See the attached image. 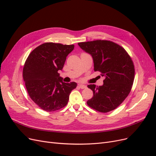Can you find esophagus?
Here are the masks:
<instances>
[{"mask_svg": "<svg viewBox=\"0 0 156 156\" xmlns=\"http://www.w3.org/2000/svg\"><path fill=\"white\" fill-rule=\"evenodd\" d=\"M78 87L80 88H81V89H84V88H87L86 85H84V84H79V85H78Z\"/></svg>", "mask_w": 156, "mask_h": 156, "instance_id": "obj_1", "label": "esophagus"}]
</instances>
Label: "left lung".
<instances>
[{"mask_svg": "<svg viewBox=\"0 0 156 156\" xmlns=\"http://www.w3.org/2000/svg\"><path fill=\"white\" fill-rule=\"evenodd\" d=\"M78 45L92 55L94 71L105 77L102 86L88 85L93 91V97L87 101V105L101 112L115 109L131 90L135 77L133 60L122 46L111 41L100 40Z\"/></svg>", "mask_w": 156, "mask_h": 156, "instance_id": "1", "label": "left lung"}]
</instances>
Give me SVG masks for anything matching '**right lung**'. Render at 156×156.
Segmentation results:
<instances>
[{
  "label": "right lung",
  "instance_id": "obj_1",
  "mask_svg": "<svg viewBox=\"0 0 156 156\" xmlns=\"http://www.w3.org/2000/svg\"><path fill=\"white\" fill-rule=\"evenodd\" d=\"M74 45L47 42L29 54L23 69L28 94L36 104L47 112L60 109L68 104L69 96L77 83H64L59 76L66 56Z\"/></svg>",
  "mask_w": 156,
  "mask_h": 156
}]
</instances>
